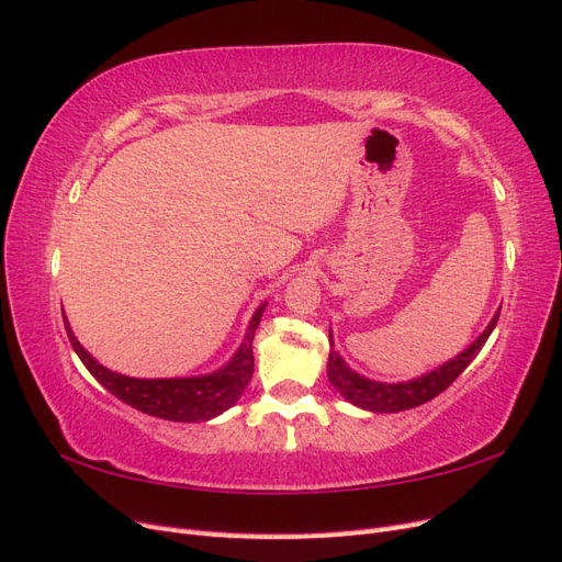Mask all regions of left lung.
<instances>
[{"mask_svg": "<svg viewBox=\"0 0 562 562\" xmlns=\"http://www.w3.org/2000/svg\"><path fill=\"white\" fill-rule=\"evenodd\" d=\"M499 312L492 316L487 323V328L473 339V342L459 351L454 359L448 363L438 366L429 372H424L422 378L407 380V382H378V380H368L359 372L351 370L347 361L335 351L333 342V330H330V356H328V380L330 384L339 391V396L349 401L351 405L361 407V411L370 413H401V411H411V407L424 405L427 401L436 398L440 391H446L459 375H462L464 368L479 356L483 345L487 342L490 333L497 326Z\"/></svg>", "mask_w": 562, "mask_h": 562, "instance_id": "1", "label": "left lung"}]
</instances>
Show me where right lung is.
Returning a JSON list of instances; mask_svg holds the SVG:
<instances>
[{
  "label": "right lung",
  "instance_id": "right-lung-1",
  "mask_svg": "<svg viewBox=\"0 0 562 562\" xmlns=\"http://www.w3.org/2000/svg\"><path fill=\"white\" fill-rule=\"evenodd\" d=\"M265 307L267 302H262L260 307L255 310L241 347L236 349V353L223 368L196 378H157V380L128 378V375H122V372L105 368L103 363H98L93 356L79 345V339L75 337L67 318L65 316L63 318H65L67 337H70L72 349L77 351L81 363L87 366L91 375L119 401H124L126 405L135 407V411H140L145 415L168 419V422H209L229 411V407L241 398L244 389L252 378V366H255L252 337L260 326Z\"/></svg>",
  "mask_w": 562,
  "mask_h": 562
}]
</instances>
